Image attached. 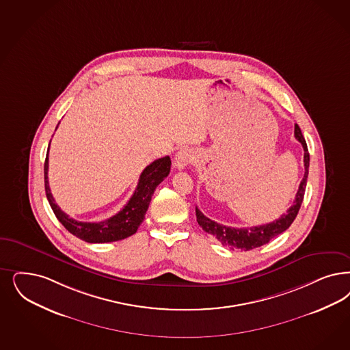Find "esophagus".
Returning <instances> with one entry per match:
<instances>
[{"label":"esophagus","instance_id":"esophagus-1","mask_svg":"<svg viewBox=\"0 0 350 350\" xmlns=\"http://www.w3.org/2000/svg\"><path fill=\"white\" fill-rule=\"evenodd\" d=\"M193 152L190 151V150H187V148H185V150H181L177 155H176V161H174V167L178 169V170H182V169L186 168L191 161H193Z\"/></svg>","mask_w":350,"mask_h":350}]
</instances>
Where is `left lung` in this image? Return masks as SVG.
<instances>
[{
	"label": "left lung",
	"instance_id": "left-lung-1",
	"mask_svg": "<svg viewBox=\"0 0 350 350\" xmlns=\"http://www.w3.org/2000/svg\"><path fill=\"white\" fill-rule=\"evenodd\" d=\"M295 137L301 144L302 148H304L305 173H304L302 181L300 182L299 190L296 193L295 202L289 206L286 213H283L278 219L270 222V224H266V225H258V226H252V228H230V226L217 224V222L212 221L211 218L205 217L196 206L195 208L196 221H198L199 226H202V229L204 230L205 232L213 235L218 241H221L222 245H226L231 250H241V251H250V250H254L257 247H261L271 241L273 238L278 237L279 234H282L283 231L288 229L291 224L297 216L302 200H304V193H305L308 174H309V160H310L306 141H305L301 129L297 124L295 125Z\"/></svg>",
	"mask_w": 350,
	"mask_h": 350
}]
</instances>
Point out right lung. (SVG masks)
<instances>
[{
    "mask_svg": "<svg viewBox=\"0 0 350 350\" xmlns=\"http://www.w3.org/2000/svg\"><path fill=\"white\" fill-rule=\"evenodd\" d=\"M170 164H172L170 157H164L157 159L150 165H147L139 176V181L132 198L115 216L100 222H81V221L70 218L68 215H66L58 204H55V200L50 193L48 181V150L45 165H44V177H45V191H46L49 204L62 225L79 239L88 243H111V241H121L135 234V231L145 219L146 212L154 191L157 185L164 181V178L168 176L170 172Z\"/></svg>",
    "mask_w": 350,
    "mask_h": 350,
    "instance_id": "right-lung-1",
    "label": "right lung"
}]
</instances>
